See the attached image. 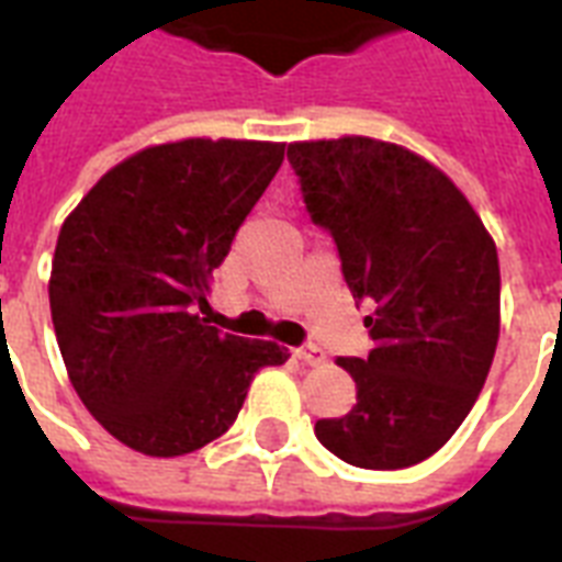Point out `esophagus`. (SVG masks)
<instances>
[{
  "instance_id": "1",
  "label": "esophagus",
  "mask_w": 562,
  "mask_h": 562,
  "mask_svg": "<svg viewBox=\"0 0 562 562\" xmlns=\"http://www.w3.org/2000/svg\"><path fill=\"white\" fill-rule=\"evenodd\" d=\"M294 356H297L300 361H303V364H312V368H315V364H324V350H321V347H315V344H303V347H297V350H294Z\"/></svg>"
}]
</instances>
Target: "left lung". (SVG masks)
I'll list each match as a JSON object with an SVG mask.
<instances>
[{
	"label": "left lung",
	"mask_w": 562,
	"mask_h": 562,
	"mask_svg": "<svg viewBox=\"0 0 562 562\" xmlns=\"http://www.w3.org/2000/svg\"><path fill=\"white\" fill-rule=\"evenodd\" d=\"M289 162L352 297L373 306L368 359H338L356 405L317 419V440L352 467H414L458 431L496 356V245L461 189L402 145L294 143Z\"/></svg>",
	"instance_id": "obj_1"
}]
</instances>
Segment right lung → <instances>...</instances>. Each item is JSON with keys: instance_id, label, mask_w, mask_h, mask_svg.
Returning <instances> with one entry per match:
<instances>
[{"instance_id": "1", "label": "right lung", "mask_w": 562, "mask_h": 562, "mask_svg": "<svg viewBox=\"0 0 562 562\" xmlns=\"http://www.w3.org/2000/svg\"><path fill=\"white\" fill-rule=\"evenodd\" d=\"M285 145L180 139L119 162L60 227L48 306L69 382L136 452L178 458L236 423L273 341L210 326L212 271L280 171Z\"/></svg>"}]
</instances>
